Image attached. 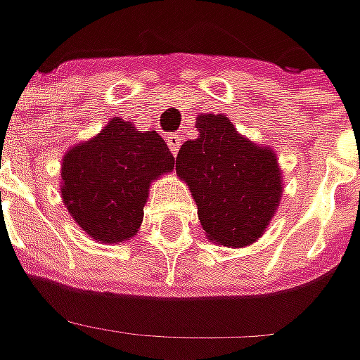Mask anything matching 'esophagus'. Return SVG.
Returning <instances> with one entry per match:
<instances>
[{"instance_id":"esophagus-1","label":"esophagus","mask_w":360,"mask_h":360,"mask_svg":"<svg viewBox=\"0 0 360 360\" xmlns=\"http://www.w3.org/2000/svg\"><path fill=\"white\" fill-rule=\"evenodd\" d=\"M165 141H167V145H169V151H171L173 155H177V151H179V147H181L179 133H171V135H167V137H165Z\"/></svg>"}]
</instances>
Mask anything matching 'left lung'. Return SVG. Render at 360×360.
<instances>
[{
	"label": "left lung",
	"mask_w": 360,
	"mask_h": 360,
	"mask_svg": "<svg viewBox=\"0 0 360 360\" xmlns=\"http://www.w3.org/2000/svg\"><path fill=\"white\" fill-rule=\"evenodd\" d=\"M199 137L181 145L175 171L191 191L207 239L223 247L253 245L283 197L277 153L247 139L229 117L201 113Z\"/></svg>",
	"instance_id": "1"
}]
</instances>
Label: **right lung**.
I'll use <instances>...</instances> for the list:
<instances>
[{
    "mask_svg": "<svg viewBox=\"0 0 360 360\" xmlns=\"http://www.w3.org/2000/svg\"><path fill=\"white\" fill-rule=\"evenodd\" d=\"M173 167L175 157L157 131L113 117L63 155L61 199L91 239L117 245L137 235L151 183Z\"/></svg>",
    "mask_w": 360,
    "mask_h": 360,
    "instance_id": "right-lung-1",
    "label": "right lung"
}]
</instances>
